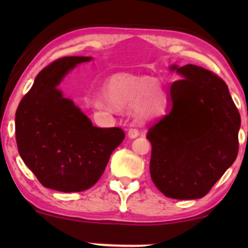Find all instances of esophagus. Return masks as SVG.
<instances>
[{
  "mask_svg": "<svg viewBox=\"0 0 248 248\" xmlns=\"http://www.w3.org/2000/svg\"><path fill=\"white\" fill-rule=\"evenodd\" d=\"M139 134H140V130H139L138 128H135V127L128 128V136H129V138H132V139L136 138V136H139Z\"/></svg>",
  "mask_w": 248,
  "mask_h": 248,
  "instance_id": "1",
  "label": "esophagus"
}]
</instances>
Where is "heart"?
I'll return each mask as SVG.
<instances>
[{
    "label": "heart",
    "mask_w": 248,
    "mask_h": 248,
    "mask_svg": "<svg viewBox=\"0 0 248 248\" xmlns=\"http://www.w3.org/2000/svg\"><path fill=\"white\" fill-rule=\"evenodd\" d=\"M104 100H98L95 106L105 108L107 104L120 110L134 109L142 114H152L161 105L160 90L149 79L116 75L108 79L102 88Z\"/></svg>",
    "instance_id": "heart-1"
}]
</instances>
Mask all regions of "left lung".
Masks as SVG:
<instances>
[{"instance_id": "obj_1", "label": "left lung", "mask_w": 248, "mask_h": 248, "mask_svg": "<svg viewBox=\"0 0 248 248\" xmlns=\"http://www.w3.org/2000/svg\"><path fill=\"white\" fill-rule=\"evenodd\" d=\"M171 69L184 79L170 87L169 113L148 129L150 176L167 197L197 199L237 158L240 114L216 73L190 64Z\"/></svg>"}]
</instances>
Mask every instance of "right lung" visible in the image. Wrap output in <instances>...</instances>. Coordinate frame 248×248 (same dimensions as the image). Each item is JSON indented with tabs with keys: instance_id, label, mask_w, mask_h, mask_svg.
<instances>
[{
	"instance_id": "obj_1",
	"label": "right lung",
	"mask_w": 248,
	"mask_h": 248,
	"mask_svg": "<svg viewBox=\"0 0 248 248\" xmlns=\"http://www.w3.org/2000/svg\"><path fill=\"white\" fill-rule=\"evenodd\" d=\"M91 57H62L38 73L16 110L18 153L43 186L79 192L93 186L110 154L124 139L119 127H94L57 88L64 76Z\"/></svg>"
}]
</instances>
